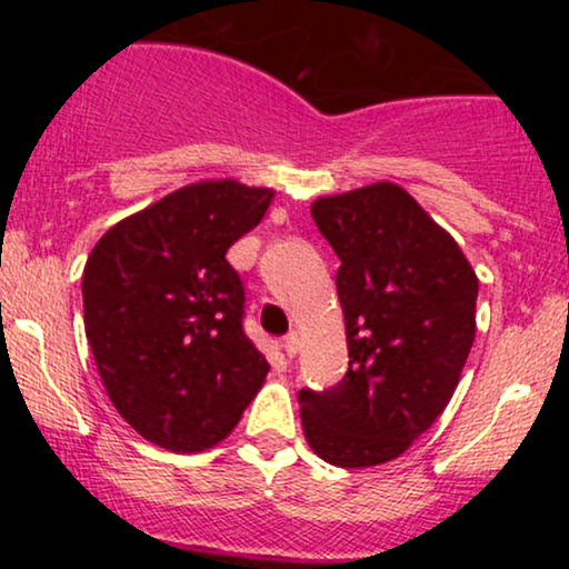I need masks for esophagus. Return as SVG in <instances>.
Returning <instances> with one entry per match:
<instances>
[{
  "label": "esophagus",
  "mask_w": 569,
  "mask_h": 569,
  "mask_svg": "<svg viewBox=\"0 0 569 569\" xmlns=\"http://www.w3.org/2000/svg\"><path fill=\"white\" fill-rule=\"evenodd\" d=\"M283 352L289 358H293L299 352V337H297V331H291V335H286L283 337Z\"/></svg>",
  "instance_id": "1"
}]
</instances>
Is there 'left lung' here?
Here are the masks:
<instances>
[{"label": "left lung", "instance_id": "obj_1", "mask_svg": "<svg viewBox=\"0 0 569 569\" xmlns=\"http://www.w3.org/2000/svg\"><path fill=\"white\" fill-rule=\"evenodd\" d=\"M339 257L348 371L299 390L307 443L339 468L403 455L452 398L476 335L479 280L401 187L380 181L310 208Z\"/></svg>", "mask_w": 569, "mask_h": 569}]
</instances>
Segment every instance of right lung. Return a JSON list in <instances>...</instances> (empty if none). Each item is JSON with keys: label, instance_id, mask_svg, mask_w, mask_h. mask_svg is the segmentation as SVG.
I'll return each mask as SVG.
<instances>
[{"label": "right lung", "instance_id": "1", "mask_svg": "<svg viewBox=\"0 0 569 569\" xmlns=\"http://www.w3.org/2000/svg\"><path fill=\"white\" fill-rule=\"evenodd\" d=\"M272 189L200 181L122 219L82 276L84 335L114 409L143 439L202 452L238 426L270 363L243 331L246 289L227 251Z\"/></svg>", "mask_w": 569, "mask_h": 569}]
</instances>
